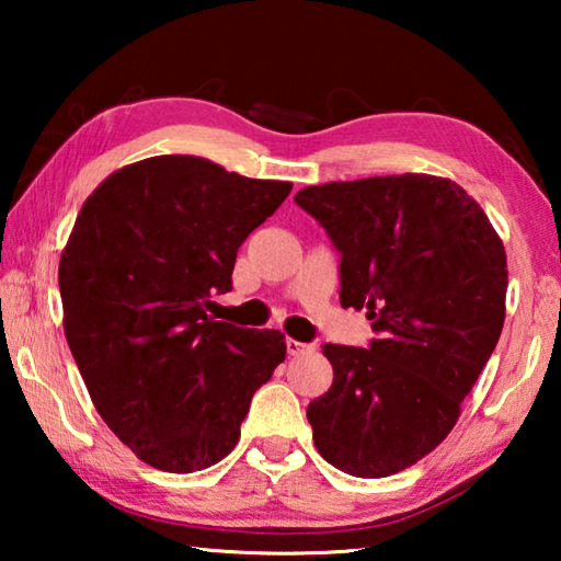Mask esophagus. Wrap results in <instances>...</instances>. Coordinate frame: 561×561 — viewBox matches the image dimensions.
I'll return each instance as SVG.
<instances>
[{"mask_svg":"<svg viewBox=\"0 0 561 561\" xmlns=\"http://www.w3.org/2000/svg\"><path fill=\"white\" fill-rule=\"evenodd\" d=\"M311 346L304 344V341H294V339H287V354L289 356H304L309 354Z\"/></svg>","mask_w":561,"mask_h":561,"instance_id":"1","label":"esophagus"}]
</instances>
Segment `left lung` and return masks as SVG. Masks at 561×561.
<instances>
[{
  "label": "left lung",
  "mask_w": 561,
  "mask_h": 561,
  "mask_svg": "<svg viewBox=\"0 0 561 561\" xmlns=\"http://www.w3.org/2000/svg\"><path fill=\"white\" fill-rule=\"evenodd\" d=\"M341 254V307L368 309V348L327 344L334 383L307 417L321 458L386 478L438 448L505 324L507 257L453 180L403 173L294 195Z\"/></svg>",
  "instance_id": "1"
}]
</instances>
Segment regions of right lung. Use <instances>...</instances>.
<instances>
[{
    "mask_svg": "<svg viewBox=\"0 0 561 561\" xmlns=\"http://www.w3.org/2000/svg\"><path fill=\"white\" fill-rule=\"evenodd\" d=\"M289 193L207 158L156 156L103 180L76 217L59 262L66 341L103 421L158 470L220 462L287 356L279 331L205 307Z\"/></svg>",
    "mask_w": 561,
    "mask_h": 561,
    "instance_id": "right-lung-1",
    "label": "right lung"
}]
</instances>
